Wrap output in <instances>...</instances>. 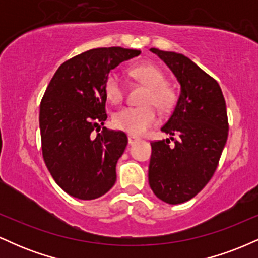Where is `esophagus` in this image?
I'll list each match as a JSON object with an SVG mask.
<instances>
[{
  "mask_svg": "<svg viewBox=\"0 0 258 258\" xmlns=\"http://www.w3.org/2000/svg\"><path fill=\"white\" fill-rule=\"evenodd\" d=\"M139 141V138H137V137H135V136H128V143L131 144H135V143H137V142Z\"/></svg>",
  "mask_w": 258,
  "mask_h": 258,
  "instance_id": "esophagus-1",
  "label": "esophagus"
}]
</instances>
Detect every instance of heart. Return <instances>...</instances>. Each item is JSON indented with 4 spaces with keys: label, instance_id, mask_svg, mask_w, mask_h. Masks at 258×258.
I'll list each match as a JSON object with an SVG mask.
<instances>
[{
    "label": "heart",
    "instance_id": "1",
    "mask_svg": "<svg viewBox=\"0 0 258 258\" xmlns=\"http://www.w3.org/2000/svg\"><path fill=\"white\" fill-rule=\"evenodd\" d=\"M132 78L148 86L142 106H126L115 112L112 123L117 130L132 136H141L158 121V112L154 105L160 110L166 111L176 100V92L166 82V75L156 64L144 61L133 65L130 69ZM104 93L109 102L117 104L123 99V86L116 73H110L104 82Z\"/></svg>",
    "mask_w": 258,
    "mask_h": 258
}]
</instances>
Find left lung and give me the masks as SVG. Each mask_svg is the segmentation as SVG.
<instances>
[{
	"instance_id": "left-lung-1",
	"label": "left lung",
	"mask_w": 258,
	"mask_h": 258,
	"mask_svg": "<svg viewBox=\"0 0 258 258\" xmlns=\"http://www.w3.org/2000/svg\"><path fill=\"white\" fill-rule=\"evenodd\" d=\"M150 51L166 63L180 84L174 110L161 127L171 137L150 143L148 172L154 194L177 205L194 198L214 176L229 128L226 102L217 81L188 57L158 48Z\"/></svg>"
}]
</instances>
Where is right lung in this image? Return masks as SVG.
<instances>
[{
	"mask_svg": "<svg viewBox=\"0 0 258 258\" xmlns=\"http://www.w3.org/2000/svg\"><path fill=\"white\" fill-rule=\"evenodd\" d=\"M139 54L121 47L90 49L64 61L47 86L40 104L42 156L55 183L74 198L97 199L115 184L127 136L106 127L96 137L92 132L108 119L110 70Z\"/></svg>",
	"mask_w": 258,
	"mask_h": 258,
	"instance_id": "obj_1",
	"label": "right lung"
}]
</instances>
